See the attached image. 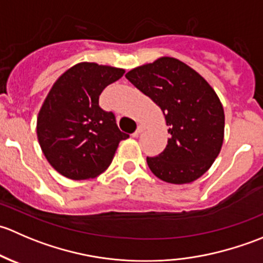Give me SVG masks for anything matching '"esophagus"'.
Segmentation results:
<instances>
[{
  "label": "esophagus",
  "mask_w": 263,
  "mask_h": 263,
  "mask_svg": "<svg viewBox=\"0 0 263 263\" xmlns=\"http://www.w3.org/2000/svg\"><path fill=\"white\" fill-rule=\"evenodd\" d=\"M145 131V126H142V124H139L136 128V132H135V136H139V135H141L142 132Z\"/></svg>",
  "instance_id": "1"
}]
</instances>
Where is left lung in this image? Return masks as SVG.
Wrapping results in <instances>:
<instances>
[{
	"mask_svg": "<svg viewBox=\"0 0 263 263\" xmlns=\"http://www.w3.org/2000/svg\"><path fill=\"white\" fill-rule=\"evenodd\" d=\"M140 91L160 107L171 137L161 154L146 158L161 181L185 184L210 169L224 141V108L197 71L173 57L132 68L126 73Z\"/></svg>",
	"mask_w": 263,
	"mask_h": 263,
	"instance_id": "1",
	"label": "left lung"
}]
</instances>
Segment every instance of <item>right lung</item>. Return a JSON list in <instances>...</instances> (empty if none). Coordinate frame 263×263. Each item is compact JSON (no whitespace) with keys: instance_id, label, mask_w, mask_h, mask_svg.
Wrapping results in <instances>:
<instances>
[{"instance_id":"1","label":"right lung","mask_w":263,"mask_h":263,"mask_svg":"<svg viewBox=\"0 0 263 263\" xmlns=\"http://www.w3.org/2000/svg\"><path fill=\"white\" fill-rule=\"evenodd\" d=\"M123 68L80 62L50 87L36 118V136L48 163L73 181L95 178L112 163L122 140L116 117L99 107V95Z\"/></svg>"}]
</instances>
